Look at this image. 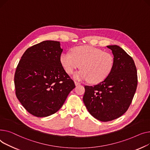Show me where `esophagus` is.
<instances>
[{
    "label": "esophagus",
    "instance_id": "obj_1",
    "mask_svg": "<svg viewBox=\"0 0 150 150\" xmlns=\"http://www.w3.org/2000/svg\"><path fill=\"white\" fill-rule=\"evenodd\" d=\"M74 83H75V85L76 86H78V85H81V83L80 82H78L77 81H75L74 82Z\"/></svg>",
    "mask_w": 150,
    "mask_h": 150
}]
</instances>
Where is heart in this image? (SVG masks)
Masks as SVG:
<instances>
[{
    "label": "heart",
    "mask_w": 150,
    "mask_h": 150,
    "mask_svg": "<svg viewBox=\"0 0 150 150\" xmlns=\"http://www.w3.org/2000/svg\"><path fill=\"white\" fill-rule=\"evenodd\" d=\"M60 64L65 71L71 74L81 67L73 78L77 81H90L98 83L106 79L114 67V57L108 52L91 46L74 47L71 52H64L60 56Z\"/></svg>",
    "instance_id": "b5f03b06"
}]
</instances>
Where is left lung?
Segmentation results:
<instances>
[{
  "mask_svg": "<svg viewBox=\"0 0 150 150\" xmlns=\"http://www.w3.org/2000/svg\"><path fill=\"white\" fill-rule=\"evenodd\" d=\"M114 56V67L109 76L94 86H85L83 101L94 118L108 122L122 116L128 109L137 85L133 59L117 45L107 46Z\"/></svg>",
  "mask_w": 150,
  "mask_h": 150,
  "instance_id": "obj_1",
  "label": "left lung"
}]
</instances>
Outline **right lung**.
Here are the masks:
<instances>
[{"instance_id": "right-lung-1", "label": "right lung", "mask_w": 150, "mask_h": 150, "mask_svg": "<svg viewBox=\"0 0 150 150\" xmlns=\"http://www.w3.org/2000/svg\"><path fill=\"white\" fill-rule=\"evenodd\" d=\"M59 42L45 40L25 51L14 75L17 98L25 110L38 117L56 112L75 88L60 62Z\"/></svg>"}]
</instances>
